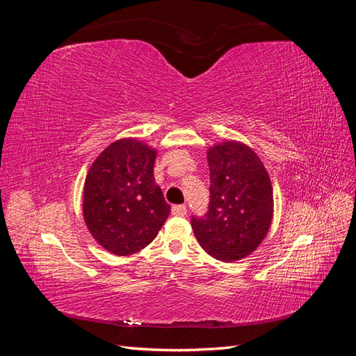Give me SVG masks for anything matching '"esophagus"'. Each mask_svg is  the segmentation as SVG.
Instances as JSON below:
<instances>
[{"instance_id":"esophagus-1","label":"esophagus","mask_w":356,"mask_h":356,"mask_svg":"<svg viewBox=\"0 0 356 356\" xmlns=\"http://www.w3.org/2000/svg\"><path fill=\"white\" fill-rule=\"evenodd\" d=\"M172 213L177 215V217H184L187 213L186 204H175V207H172Z\"/></svg>"}]
</instances>
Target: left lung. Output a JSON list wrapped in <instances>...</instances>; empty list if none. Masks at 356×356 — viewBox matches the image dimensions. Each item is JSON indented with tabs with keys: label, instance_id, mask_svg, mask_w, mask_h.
I'll return each instance as SVG.
<instances>
[{
	"label": "left lung",
	"instance_id": "1",
	"mask_svg": "<svg viewBox=\"0 0 356 356\" xmlns=\"http://www.w3.org/2000/svg\"><path fill=\"white\" fill-rule=\"evenodd\" d=\"M209 209L191 217L199 245L220 261L250 255L263 242L273 218V188L252 148L225 141L208 149Z\"/></svg>",
	"mask_w": 356,
	"mask_h": 356
}]
</instances>
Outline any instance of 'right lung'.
Segmentation results:
<instances>
[{"label": "right lung", "mask_w": 356, "mask_h": 356, "mask_svg": "<svg viewBox=\"0 0 356 356\" xmlns=\"http://www.w3.org/2000/svg\"><path fill=\"white\" fill-rule=\"evenodd\" d=\"M156 154L138 139H118L93 161L86 177V225L114 255L141 251L169 217L170 207L154 181Z\"/></svg>", "instance_id": "1"}]
</instances>
